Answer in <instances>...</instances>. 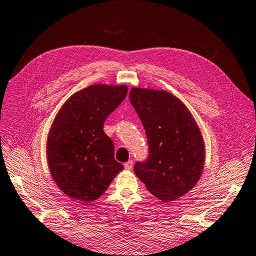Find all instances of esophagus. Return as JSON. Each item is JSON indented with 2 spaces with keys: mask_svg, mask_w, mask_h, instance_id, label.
Returning a JSON list of instances; mask_svg holds the SVG:
<instances>
[{
  "mask_svg": "<svg viewBox=\"0 0 256 256\" xmlns=\"http://www.w3.org/2000/svg\"><path fill=\"white\" fill-rule=\"evenodd\" d=\"M124 168L126 170H132L133 168V161H128L126 163H124Z\"/></svg>",
  "mask_w": 256,
  "mask_h": 256,
  "instance_id": "34e87169",
  "label": "esophagus"
}]
</instances>
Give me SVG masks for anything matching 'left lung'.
<instances>
[{
    "label": "left lung",
    "mask_w": 256,
    "mask_h": 256,
    "mask_svg": "<svg viewBox=\"0 0 256 256\" xmlns=\"http://www.w3.org/2000/svg\"><path fill=\"white\" fill-rule=\"evenodd\" d=\"M130 101L144 126L148 155L135 175L155 198L176 200L201 176L205 151L201 131L186 106L171 93L133 88Z\"/></svg>",
    "instance_id": "8db88e82"
}]
</instances>
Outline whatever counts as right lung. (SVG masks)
Returning a JSON list of instances; mask_svg holds the SVG:
<instances>
[{
	"label": "right lung",
	"mask_w": 256,
	"mask_h": 256,
	"mask_svg": "<svg viewBox=\"0 0 256 256\" xmlns=\"http://www.w3.org/2000/svg\"><path fill=\"white\" fill-rule=\"evenodd\" d=\"M126 94L124 85H91L73 94L55 118L48 138L50 172L72 198H98L124 168L103 125Z\"/></svg>",
	"instance_id": "1"
}]
</instances>
